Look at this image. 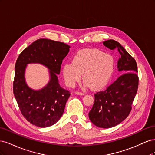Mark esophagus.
I'll list each match as a JSON object with an SVG mask.
<instances>
[{"instance_id": "34e87169", "label": "esophagus", "mask_w": 155, "mask_h": 155, "mask_svg": "<svg viewBox=\"0 0 155 155\" xmlns=\"http://www.w3.org/2000/svg\"><path fill=\"white\" fill-rule=\"evenodd\" d=\"M75 94L78 95H84V93L83 92H79V91H76L75 92Z\"/></svg>"}]
</instances>
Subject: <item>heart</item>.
<instances>
[{
    "label": "heart",
    "instance_id": "obj_1",
    "mask_svg": "<svg viewBox=\"0 0 155 155\" xmlns=\"http://www.w3.org/2000/svg\"><path fill=\"white\" fill-rule=\"evenodd\" d=\"M114 69L115 61L112 55L98 49H84L73 56L72 63L63 65V74L65 83L72 87L80 80L83 74L84 85L97 90L107 85Z\"/></svg>",
    "mask_w": 155,
    "mask_h": 155
}]
</instances>
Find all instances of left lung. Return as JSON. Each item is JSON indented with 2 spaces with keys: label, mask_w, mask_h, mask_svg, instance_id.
I'll list each match as a JSON object with an SVG mask.
<instances>
[{
  "label": "left lung",
  "mask_w": 155,
  "mask_h": 155,
  "mask_svg": "<svg viewBox=\"0 0 155 155\" xmlns=\"http://www.w3.org/2000/svg\"><path fill=\"white\" fill-rule=\"evenodd\" d=\"M103 44L110 50L116 49L120 76L104 91L97 92L88 116L91 122L98 127L110 128L124 121L132 109L138 87L137 64L118 42L110 39Z\"/></svg>",
  "instance_id": "left-lung-1"
}]
</instances>
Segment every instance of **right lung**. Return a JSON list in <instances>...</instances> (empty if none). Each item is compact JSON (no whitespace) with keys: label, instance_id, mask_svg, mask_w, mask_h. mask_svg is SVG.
Here are the masks:
<instances>
[{"label":"right lung","instance_id":"obj_1","mask_svg":"<svg viewBox=\"0 0 155 155\" xmlns=\"http://www.w3.org/2000/svg\"><path fill=\"white\" fill-rule=\"evenodd\" d=\"M69 48V45L62 42L39 39L18 55L15 67L13 94L22 116L33 125L47 127L58 121L63 114L70 92L60 87L56 74H59ZM33 62L43 64L50 70V81L39 91L30 89L25 81L26 65Z\"/></svg>","mask_w":155,"mask_h":155}]
</instances>
